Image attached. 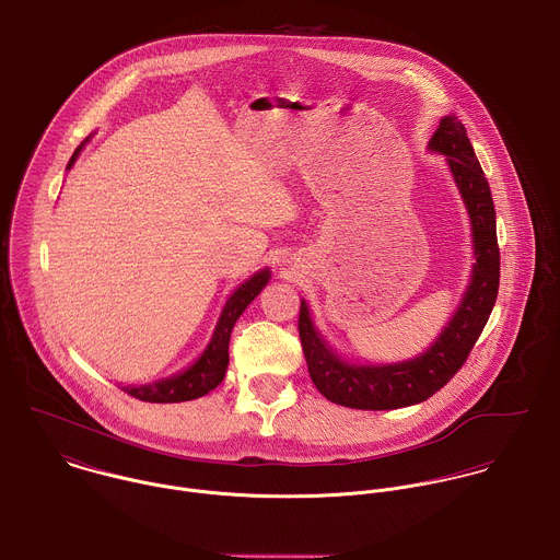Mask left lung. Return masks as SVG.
I'll list each match as a JSON object with an SVG mask.
<instances>
[{
    "instance_id": "left-lung-1",
    "label": "left lung",
    "mask_w": 560,
    "mask_h": 560,
    "mask_svg": "<svg viewBox=\"0 0 560 560\" xmlns=\"http://www.w3.org/2000/svg\"><path fill=\"white\" fill-rule=\"evenodd\" d=\"M428 150L445 156L469 214L474 265L467 289L439 337L417 357L397 363H354L341 357L326 341L306 300H302L298 328L308 373L319 393L335 404L393 410L428 399L463 368L495 306L500 287L495 206L467 130L456 115H445L439 121Z\"/></svg>"
}]
</instances>
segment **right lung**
Listing matches in <instances>:
<instances>
[{
    "label": "right lung",
    "mask_w": 560,
    "mask_h": 560,
    "mask_svg": "<svg viewBox=\"0 0 560 560\" xmlns=\"http://www.w3.org/2000/svg\"><path fill=\"white\" fill-rule=\"evenodd\" d=\"M89 141H91V137L84 139V143L73 152L67 170L73 167V163L78 161L80 152L84 150V145ZM269 280H271V269L265 267V269H258L254 276H249L243 284H238L230 293V298L225 300V304L221 308V315L217 319V326L212 330L208 346L183 372L172 373L167 377L145 382V384H128L121 388L137 399L154 401V404L188 401V399L201 397V395L210 393L212 388H217L228 372V363H230L228 346H230L232 328L238 322V317L243 315V311L254 302V298L267 287Z\"/></svg>",
    "instance_id": "obj_1"
}]
</instances>
